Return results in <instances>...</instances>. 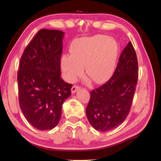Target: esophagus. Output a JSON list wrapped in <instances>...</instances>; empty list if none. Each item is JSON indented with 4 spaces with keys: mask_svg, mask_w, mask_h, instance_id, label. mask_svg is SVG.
Wrapping results in <instances>:
<instances>
[{
    "mask_svg": "<svg viewBox=\"0 0 161 161\" xmlns=\"http://www.w3.org/2000/svg\"><path fill=\"white\" fill-rule=\"evenodd\" d=\"M79 89H80V86H76V85H74V86H73V87H72L71 91H72V93H75V92H76V91H77V90H79Z\"/></svg>",
    "mask_w": 161,
    "mask_h": 161,
    "instance_id": "1",
    "label": "esophagus"
}]
</instances>
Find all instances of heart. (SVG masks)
<instances>
[{
	"label": "heart",
	"mask_w": 161,
	"mask_h": 161,
	"mask_svg": "<svg viewBox=\"0 0 161 161\" xmlns=\"http://www.w3.org/2000/svg\"><path fill=\"white\" fill-rule=\"evenodd\" d=\"M119 47L117 41L106 35H95L75 40L69 54L61 58V68L66 80L73 81L85 73L95 84L108 81L115 70Z\"/></svg>",
	"instance_id": "obj_1"
}]
</instances>
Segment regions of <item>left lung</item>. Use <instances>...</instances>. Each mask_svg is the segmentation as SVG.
Masks as SVG:
<instances>
[{"instance_id":"8db88e82","label":"left lung","mask_w":161,"mask_h":161,"mask_svg":"<svg viewBox=\"0 0 161 161\" xmlns=\"http://www.w3.org/2000/svg\"><path fill=\"white\" fill-rule=\"evenodd\" d=\"M138 68L136 51L129 42L120 54L111 78L91 91L86 114L95 130L111 131L127 117L138 81Z\"/></svg>"}]
</instances>
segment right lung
I'll return each instance as SVG.
<instances>
[{"label": "right lung", "instance_id": "obj_1", "mask_svg": "<svg viewBox=\"0 0 161 161\" xmlns=\"http://www.w3.org/2000/svg\"><path fill=\"white\" fill-rule=\"evenodd\" d=\"M64 32L40 30L23 53L17 81L20 108L34 127L46 131L58 125L73 85L61 77Z\"/></svg>", "mask_w": 161, "mask_h": 161}]
</instances>
